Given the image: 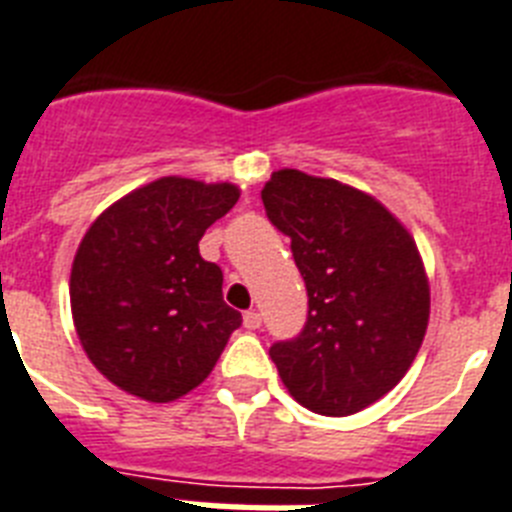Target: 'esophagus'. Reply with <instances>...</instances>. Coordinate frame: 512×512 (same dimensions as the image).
I'll return each instance as SVG.
<instances>
[{"label": "esophagus", "mask_w": 512, "mask_h": 512, "mask_svg": "<svg viewBox=\"0 0 512 512\" xmlns=\"http://www.w3.org/2000/svg\"><path fill=\"white\" fill-rule=\"evenodd\" d=\"M260 325H263V317H260V312H255V309H247V312H244V328L257 330Z\"/></svg>", "instance_id": "obj_1"}]
</instances>
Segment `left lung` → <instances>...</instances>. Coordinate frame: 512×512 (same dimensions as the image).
<instances>
[{
	"label": "left lung",
	"instance_id": "obj_1",
	"mask_svg": "<svg viewBox=\"0 0 512 512\" xmlns=\"http://www.w3.org/2000/svg\"><path fill=\"white\" fill-rule=\"evenodd\" d=\"M268 221L291 239L307 286L299 336L270 346L294 401L349 416L409 372L429 320V286L414 239L375 197L296 169L263 187Z\"/></svg>",
	"mask_w": 512,
	"mask_h": 512
}]
</instances>
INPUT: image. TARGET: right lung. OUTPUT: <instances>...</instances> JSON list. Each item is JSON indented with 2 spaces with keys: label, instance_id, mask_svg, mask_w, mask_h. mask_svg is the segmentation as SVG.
<instances>
[{
  "label": "right lung",
  "instance_id": "right-lung-1",
  "mask_svg": "<svg viewBox=\"0 0 512 512\" xmlns=\"http://www.w3.org/2000/svg\"><path fill=\"white\" fill-rule=\"evenodd\" d=\"M239 200L234 184L163 176L103 210L70 276L72 317L106 380L150 403L197 388L242 315L223 302V273L200 257L210 223Z\"/></svg>",
  "mask_w": 512,
  "mask_h": 512
}]
</instances>
